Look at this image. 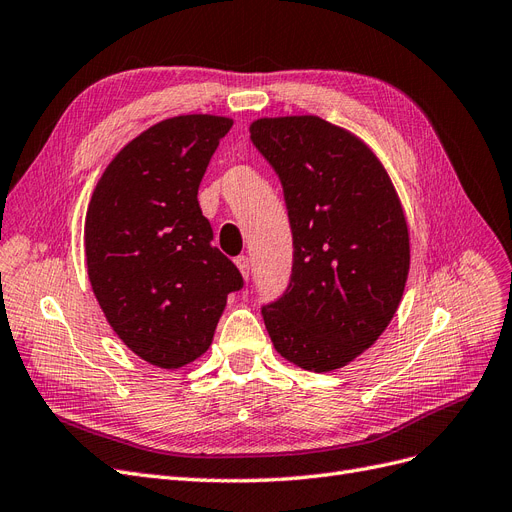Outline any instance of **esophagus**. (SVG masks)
Masks as SVG:
<instances>
[{
	"label": "esophagus",
	"instance_id": "esophagus-1",
	"mask_svg": "<svg viewBox=\"0 0 512 512\" xmlns=\"http://www.w3.org/2000/svg\"><path fill=\"white\" fill-rule=\"evenodd\" d=\"M236 266H238V270H240V274H242L244 280L249 278V274H251V259H249V257H246V255L236 257Z\"/></svg>",
	"mask_w": 512,
	"mask_h": 512
}]
</instances>
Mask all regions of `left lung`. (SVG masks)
Returning a JSON list of instances; mask_svg holds the SVG:
<instances>
[{
    "mask_svg": "<svg viewBox=\"0 0 512 512\" xmlns=\"http://www.w3.org/2000/svg\"><path fill=\"white\" fill-rule=\"evenodd\" d=\"M251 141L282 183L293 234L289 287L261 308L276 352L327 373L371 348L401 304L409 230L371 147L318 116L259 118Z\"/></svg>",
    "mask_w": 512,
    "mask_h": 512,
    "instance_id": "1",
    "label": "left lung"
}]
</instances>
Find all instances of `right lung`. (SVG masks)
<instances>
[{"label": "right lung", "mask_w": 512, "mask_h": 512, "mask_svg": "<svg viewBox=\"0 0 512 512\" xmlns=\"http://www.w3.org/2000/svg\"><path fill=\"white\" fill-rule=\"evenodd\" d=\"M232 124L211 113L154 124L118 151L88 204L92 293L122 342L160 369L202 356L227 295L242 289L198 204L206 166Z\"/></svg>", "instance_id": "1"}]
</instances>
